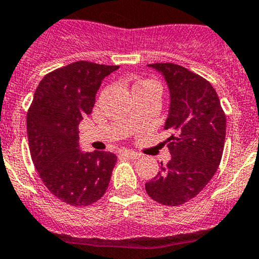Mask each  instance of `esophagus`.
Returning a JSON list of instances; mask_svg holds the SVG:
<instances>
[{"instance_id": "obj_1", "label": "esophagus", "mask_w": 259, "mask_h": 259, "mask_svg": "<svg viewBox=\"0 0 259 259\" xmlns=\"http://www.w3.org/2000/svg\"><path fill=\"white\" fill-rule=\"evenodd\" d=\"M119 155L124 156V157H128V158H138L140 157V153L135 152V151H131V150H122L119 152Z\"/></svg>"}]
</instances>
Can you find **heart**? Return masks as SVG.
<instances>
[{
	"instance_id": "heart-1",
	"label": "heart",
	"mask_w": 259,
	"mask_h": 259,
	"mask_svg": "<svg viewBox=\"0 0 259 259\" xmlns=\"http://www.w3.org/2000/svg\"><path fill=\"white\" fill-rule=\"evenodd\" d=\"M142 83H146V81H140V83H137V84H142ZM136 85V84H135Z\"/></svg>"
}]
</instances>
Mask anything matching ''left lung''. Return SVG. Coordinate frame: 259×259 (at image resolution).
Listing matches in <instances>:
<instances>
[{
  "label": "left lung",
  "mask_w": 259,
  "mask_h": 259,
  "mask_svg": "<svg viewBox=\"0 0 259 259\" xmlns=\"http://www.w3.org/2000/svg\"><path fill=\"white\" fill-rule=\"evenodd\" d=\"M160 71L170 91L163 128L171 160L145 188L162 205L178 206L195 198L211 180L224 150L227 118L215 89L203 76L174 63L148 64Z\"/></svg>",
  "instance_id": "obj_1"
}]
</instances>
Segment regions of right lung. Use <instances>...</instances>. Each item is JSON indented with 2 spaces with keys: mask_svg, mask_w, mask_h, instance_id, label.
Segmentation results:
<instances>
[{
  "mask_svg": "<svg viewBox=\"0 0 259 259\" xmlns=\"http://www.w3.org/2000/svg\"><path fill=\"white\" fill-rule=\"evenodd\" d=\"M118 65L75 61L46 74L27 112V138L35 168L53 195L74 206L98 201L111 181L117 156L84 153L78 126L92 113L102 80Z\"/></svg>",
  "mask_w": 259,
  "mask_h": 259,
  "instance_id": "right-lung-1",
  "label": "right lung"
}]
</instances>
